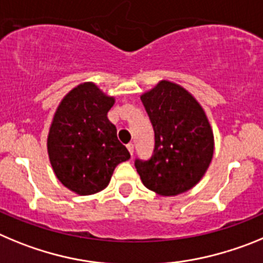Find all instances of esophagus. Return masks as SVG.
<instances>
[{"label":"esophagus","mask_w":263,"mask_h":263,"mask_svg":"<svg viewBox=\"0 0 263 263\" xmlns=\"http://www.w3.org/2000/svg\"><path fill=\"white\" fill-rule=\"evenodd\" d=\"M127 149H128V152H129V155H134V144L132 143H129V144H127Z\"/></svg>","instance_id":"esophagus-1"}]
</instances>
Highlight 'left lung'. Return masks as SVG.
<instances>
[{
    "label": "left lung",
    "instance_id": "left-lung-1",
    "mask_svg": "<svg viewBox=\"0 0 263 263\" xmlns=\"http://www.w3.org/2000/svg\"><path fill=\"white\" fill-rule=\"evenodd\" d=\"M140 98L155 131L152 157L135 161L141 182L161 196L191 190L214 157V132L204 110L184 87L166 80Z\"/></svg>",
    "mask_w": 263,
    "mask_h": 263
}]
</instances>
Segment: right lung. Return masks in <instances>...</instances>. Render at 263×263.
<instances>
[{"label":"right lung","mask_w":263,"mask_h":263,"mask_svg":"<svg viewBox=\"0 0 263 263\" xmlns=\"http://www.w3.org/2000/svg\"><path fill=\"white\" fill-rule=\"evenodd\" d=\"M114 103V97L84 82L73 87L55 111L47 137L49 162L59 181L79 195L107 187L117 165L131 157L107 118Z\"/></svg>","instance_id":"1"}]
</instances>
